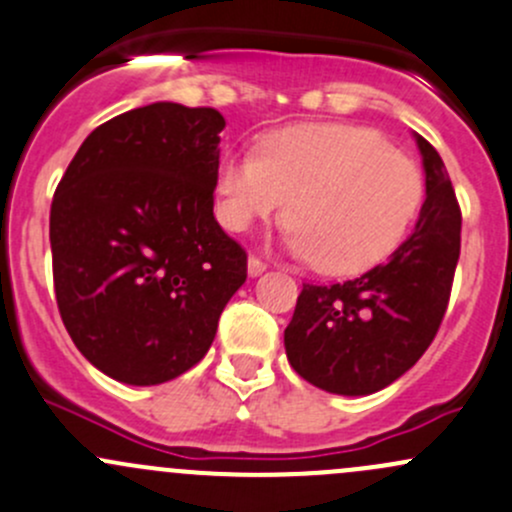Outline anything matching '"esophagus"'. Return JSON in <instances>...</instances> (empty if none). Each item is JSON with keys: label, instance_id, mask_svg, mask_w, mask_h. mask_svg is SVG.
<instances>
[{"label": "esophagus", "instance_id": "1", "mask_svg": "<svg viewBox=\"0 0 512 512\" xmlns=\"http://www.w3.org/2000/svg\"><path fill=\"white\" fill-rule=\"evenodd\" d=\"M265 270L267 265L260 260V257H250V260H247V275L250 277H260Z\"/></svg>", "mask_w": 512, "mask_h": 512}]
</instances>
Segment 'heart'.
<instances>
[{"label": "heart", "mask_w": 512, "mask_h": 512, "mask_svg": "<svg viewBox=\"0 0 512 512\" xmlns=\"http://www.w3.org/2000/svg\"><path fill=\"white\" fill-rule=\"evenodd\" d=\"M215 190L230 230H250L287 203L289 252L324 275H359L404 242L421 208L423 175L371 128L304 123L262 138L257 156L220 158Z\"/></svg>", "instance_id": "obj_1"}]
</instances>
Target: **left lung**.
<instances>
[{
    "label": "left lung",
    "instance_id": "1",
    "mask_svg": "<svg viewBox=\"0 0 512 512\" xmlns=\"http://www.w3.org/2000/svg\"><path fill=\"white\" fill-rule=\"evenodd\" d=\"M426 173L416 227L394 255L344 285H302L285 349L317 389L369 396L421 359L436 337L461 255V210L436 148L414 133Z\"/></svg>",
    "mask_w": 512,
    "mask_h": 512
}]
</instances>
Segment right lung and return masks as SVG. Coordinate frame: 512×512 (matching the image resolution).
<instances>
[{
	"label": "right lung",
	"instance_id": "obj_1",
	"mask_svg": "<svg viewBox=\"0 0 512 512\" xmlns=\"http://www.w3.org/2000/svg\"><path fill=\"white\" fill-rule=\"evenodd\" d=\"M223 128L215 108H133L81 143L56 188V304L111 379L153 386L198 364L245 285V250L213 215Z\"/></svg>",
	"mask_w": 512,
	"mask_h": 512
}]
</instances>
